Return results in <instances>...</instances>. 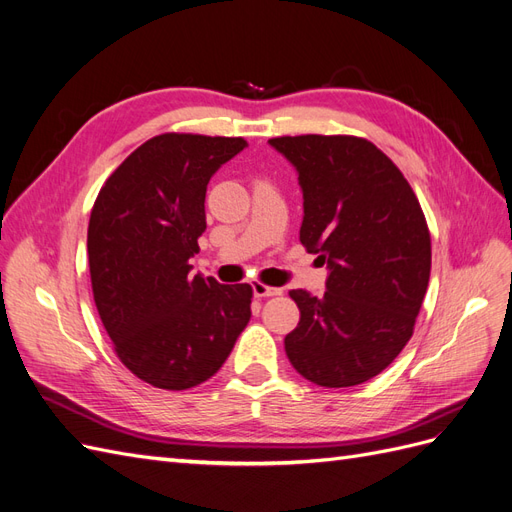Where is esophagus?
I'll use <instances>...</instances> for the list:
<instances>
[{
    "label": "esophagus",
    "mask_w": 512,
    "mask_h": 512,
    "mask_svg": "<svg viewBox=\"0 0 512 512\" xmlns=\"http://www.w3.org/2000/svg\"><path fill=\"white\" fill-rule=\"evenodd\" d=\"M252 290H254V297L262 299V297H277V294H282V288H273L267 284H260V282H252Z\"/></svg>",
    "instance_id": "obj_1"
}]
</instances>
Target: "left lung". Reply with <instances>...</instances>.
<instances>
[{
    "instance_id": "obj_1",
    "label": "left lung",
    "mask_w": 512,
    "mask_h": 512,
    "mask_svg": "<svg viewBox=\"0 0 512 512\" xmlns=\"http://www.w3.org/2000/svg\"><path fill=\"white\" fill-rule=\"evenodd\" d=\"M269 145L299 175V239L327 265V292L290 290L301 320L284 346L299 374L327 389L367 382L412 337L427 292L431 239L401 170L356 136H282Z\"/></svg>"
}]
</instances>
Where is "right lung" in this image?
I'll return each instance as SVG.
<instances>
[{
    "mask_svg": "<svg viewBox=\"0 0 512 512\" xmlns=\"http://www.w3.org/2000/svg\"><path fill=\"white\" fill-rule=\"evenodd\" d=\"M243 138L160 134L106 179L87 230L91 288L115 352L168 391L209 380L252 316L250 284L192 275L207 183Z\"/></svg>",
    "mask_w": 512,
    "mask_h": 512,
    "instance_id": "add662e5",
    "label": "right lung"
}]
</instances>
